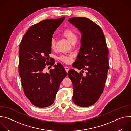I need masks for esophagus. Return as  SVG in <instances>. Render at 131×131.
<instances>
[{
    "label": "esophagus",
    "instance_id": "34e87169",
    "mask_svg": "<svg viewBox=\"0 0 131 131\" xmlns=\"http://www.w3.org/2000/svg\"><path fill=\"white\" fill-rule=\"evenodd\" d=\"M65 70L66 71V72H68V71L69 69V67H68V66H65Z\"/></svg>",
    "mask_w": 131,
    "mask_h": 131
}]
</instances>
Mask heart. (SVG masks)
<instances>
[{"label": "heart", "instance_id": "obj_1", "mask_svg": "<svg viewBox=\"0 0 131 131\" xmlns=\"http://www.w3.org/2000/svg\"><path fill=\"white\" fill-rule=\"evenodd\" d=\"M63 35L67 38L71 43L76 42L77 38V36L76 33L71 29L67 28L63 32ZM50 47L52 50L55 49L56 47V41L54 38H52L50 41ZM74 55L72 54H64L61 55L59 59L63 62L66 64H70L72 62Z\"/></svg>", "mask_w": 131, "mask_h": 131}]
</instances>
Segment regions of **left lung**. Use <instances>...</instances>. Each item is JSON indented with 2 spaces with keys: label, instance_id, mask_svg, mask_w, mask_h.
<instances>
[{
  "label": "left lung",
  "instance_id": "1",
  "mask_svg": "<svg viewBox=\"0 0 131 131\" xmlns=\"http://www.w3.org/2000/svg\"><path fill=\"white\" fill-rule=\"evenodd\" d=\"M68 21L75 25L81 33V47L74 64L81 72L70 69L68 76L71 79L73 94L72 100L76 105L86 107L94 104L105 88L109 68L108 49L101 28L86 17H74Z\"/></svg>",
  "mask_w": 131,
  "mask_h": 131
}]
</instances>
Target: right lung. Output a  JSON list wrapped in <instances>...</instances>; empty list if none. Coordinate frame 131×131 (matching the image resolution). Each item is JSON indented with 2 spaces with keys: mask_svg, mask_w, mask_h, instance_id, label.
<instances>
[{
  "mask_svg": "<svg viewBox=\"0 0 131 131\" xmlns=\"http://www.w3.org/2000/svg\"><path fill=\"white\" fill-rule=\"evenodd\" d=\"M47 19L31 26L24 34L20 45L18 72L26 97L34 106L47 107L54 102L62 81L67 73L62 65H55L49 72L46 66H53L49 57L50 41L55 30L65 20Z\"/></svg>",
  "mask_w": 131,
  "mask_h": 131,
  "instance_id": "right-lung-1",
  "label": "right lung"
}]
</instances>
